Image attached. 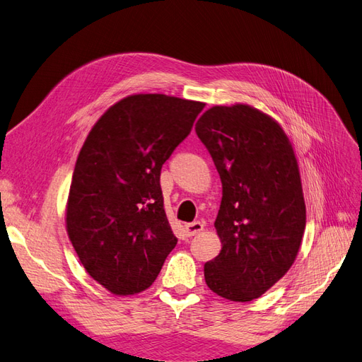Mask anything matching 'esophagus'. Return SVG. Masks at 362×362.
<instances>
[{
	"instance_id": "34e87169",
	"label": "esophagus",
	"mask_w": 362,
	"mask_h": 362,
	"mask_svg": "<svg viewBox=\"0 0 362 362\" xmlns=\"http://www.w3.org/2000/svg\"><path fill=\"white\" fill-rule=\"evenodd\" d=\"M202 229H204V223L199 222V221H196V222H192V223L185 225V233H187L189 237L199 234V233L202 231Z\"/></svg>"
}]
</instances>
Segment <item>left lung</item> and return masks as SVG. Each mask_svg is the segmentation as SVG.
Returning a JSON list of instances; mask_svg holds the SVG:
<instances>
[{
    "label": "left lung",
    "instance_id": "left-lung-1",
    "mask_svg": "<svg viewBox=\"0 0 362 362\" xmlns=\"http://www.w3.org/2000/svg\"><path fill=\"white\" fill-rule=\"evenodd\" d=\"M194 129L222 180V250L205 262V282L228 300H254L286 275L302 243L298 160L279 124L246 104L211 107Z\"/></svg>",
    "mask_w": 362,
    "mask_h": 362
}]
</instances>
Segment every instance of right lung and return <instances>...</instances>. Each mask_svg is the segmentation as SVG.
I'll return each instance as SVG.
<instances>
[{"instance_id": "obj_1", "label": "right lung", "mask_w": 362, "mask_h": 362, "mask_svg": "<svg viewBox=\"0 0 362 362\" xmlns=\"http://www.w3.org/2000/svg\"><path fill=\"white\" fill-rule=\"evenodd\" d=\"M204 103L131 95L100 117L76 158L66 229L86 272L117 296L152 286L177 245L163 204L164 161Z\"/></svg>"}]
</instances>
